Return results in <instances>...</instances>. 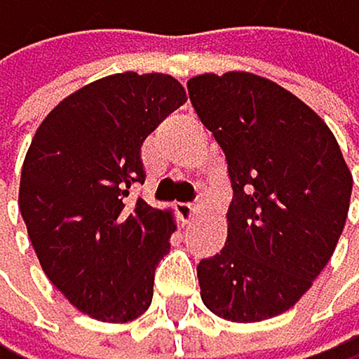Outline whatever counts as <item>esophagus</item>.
Segmentation results:
<instances>
[{"label":"esophagus","mask_w":359,"mask_h":359,"mask_svg":"<svg viewBox=\"0 0 359 359\" xmlns=\"http://www.w3.org/2000/svg\"><path fill=\"white\" fill-rule=\"evenodd\" d=\"M176 211H178V216H181V221H190L197 211V202H178Z\"/></svg>","instance_id":"34e87169"}]
</instances>
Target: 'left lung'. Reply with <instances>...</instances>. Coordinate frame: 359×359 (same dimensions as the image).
Instances as JSON below:
<instances>
[{
	"label": "left lung",
	"mask_w": 359,
	"mask_h": 359,
	"mask_svg": "<svg viewBox=\"0 0 359 359\" xmlns=\"http://www.w3.org/2000/svg\"><path fill=\"white\" fill-rule=\"evenodd\" d=\"M228 162V240L202 259V301L230 322L289 311L325 270L346 226L353 176L329 126L275 81L249 72L188 81Z\"/></svg>",
	"instance_id": "1"
}]
</instances>
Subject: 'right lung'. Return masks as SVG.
<instances>
[{
	"instance_id": "add662e5",
	"label": "right lung",
	"mask_w": 359,
	"mask_h": 359,
	"mask_svg": "<svg viewBox=\"0 0 359 359\" xmlns=\"http://www.w3.org/2000/svg\"><path fill=\"white\" fill-rule=\"evenodd\" d=\"M183 100L169 74L98 79L48 112L22 162L18 204L34 254L53 287L96 320L129 322L152 301L176 226L129 192L145 183L143 141Z\"/></svg>"
}]
</instances>
